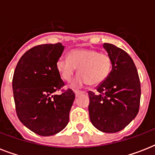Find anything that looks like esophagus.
<instances>
[{
	"instance_id": "1",
	"label": "esophagus",
	"mask_w": 155,
	"mask_h": 155,
	"mask_svg": "<svg viewBox=\"0 0 155 155\" xmlns=\"http://www.w3.org/2000/svg\"><path fill=\"white\" fill-rule=\"evenodd\" d=\"M74 92H75V97H78L79 95L82 94V93H84L85 92H83V91H79V90H75V91H74Z\"/></svg>"
}]
</instances>
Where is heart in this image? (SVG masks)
Wrapping results in <instances>:
<instances>
[{"label":"heart","instance_id":"heart-1","mask_svg":"<svg viewBox=\"0 0 155 155\" xmlns=\"http://www.w3.org/2000/svg\"><path fill=\"white\" fill-rule=\"evenodd\" d=\"M76 68L80 75L73 82V86L87 82L96 85L105 80L112 68V60L107 54L99 53L92 49H75L68 57L61 56L56 62V69L65 81H70Z\"/></svg>","mask_w":155,"mask_h":155}]
</instances>
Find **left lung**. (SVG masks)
<instances>
[{
  "label": "left lung",
  "mask_w": 155,
  "mask_h": 155,
  "mask_svg": "<svg viewBox=\"0 0 155 155\" xmlns=\"http://www.w3.org/2000/svg\"><path fill=\"white\" fill-rule=\"evenodd\" d=\"M104 48L112 60V70L105 80L89 91L90 120L104 133H117L126 127L139 111L141 84L132 58L110 43Z\"/></svg>",
  "instance_id": "obj_1"
}]
</instances>
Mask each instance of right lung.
Masks as SVG:
<instances>
[{
    "mask_svg": "<svg viewBox=\"0 0 155 155\" xmlns=\"http://www.w3.org/2000/svg\"><path fill=\"white\" fill-rule=\"evenodd\" d=\"M63 50L60 42L34 47L21 57L13 74V98L18 119L40 136L56 134L69 121L75 93L68 88L55 95L65 85L56 69Z\"/></svg>",
    "mask_w": 155,
    "mask_h": 155,
    "instance_id": "add662e5",
    "label": "right lung"
}]
</instances>
